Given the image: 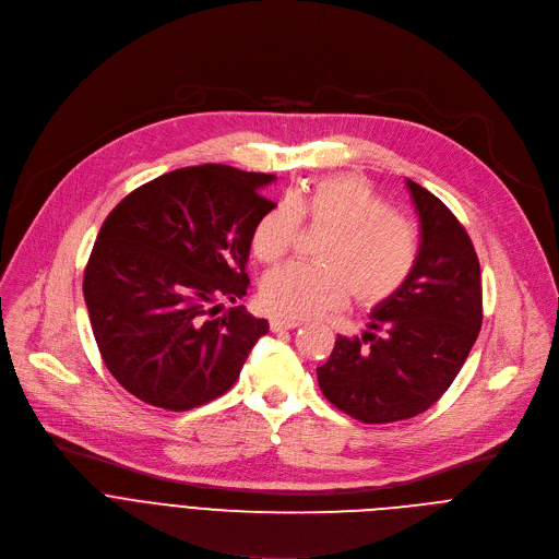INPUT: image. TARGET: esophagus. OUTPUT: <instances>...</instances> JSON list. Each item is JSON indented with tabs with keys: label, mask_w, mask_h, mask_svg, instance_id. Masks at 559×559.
<instances>
[{
	"label": "esophagus",
	"mask_w": 559,
	"mask_h": 559,
	"mask_svg": "<svg viewBox=\"0 0 559 559\" xmlns=\"http://www.w3.org/2000/svg\"><path fill=\"white\" fill-rule=\"evenodd\" d=\"M301 322L297 320H286V318H273L271 320V329L273 331H288V329H297Z\"/></svg>",
	"instance_id": "obj_1"
}]
</instances>
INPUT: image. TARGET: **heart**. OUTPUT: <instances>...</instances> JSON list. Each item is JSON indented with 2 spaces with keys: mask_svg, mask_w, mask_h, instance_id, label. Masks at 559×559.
Listing matches in <instances>:
<instances>
[{
  "mask_svg": "<svg viewBox=\"0 0 559 559\" xmlns=\"http://www.w3.org/2000/svg\"><path fill=\"white\" fill-rule=\"evenodd\" d=\"M301 219L329 226L318 264L293 262L271 271L260 288L262 306L286 320L322 316L346 304L361 306L397 295L419 262V233L393 213L373 183L359 175H331L301 193L280 200L253 228V253L264 264L280 262L297 239Z\"/></svg>",
  "mask_w": 559,
  "mask_h": 559,
  "instance_id": "1",
  "label": "heart"
}]
</instances>
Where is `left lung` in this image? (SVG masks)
Returning <instances> with one entry per match:
<instances>
[{"label": "left lung", "mask_w": 559, "mask_h": 559, "mask_svg": "<svg viewBox=\"0 0 559 559\" xmlns=\"http://www.w3.org/2000/svg\"><path fill=\"white\" fill-rule=\"evenodd\" d=\"M419 215V262L408 284L378 304L361 337H337L318 368L324 397L364 424L415 417L457 378L481 329L473 241L449 206L406 179Z\"/></svg>", "instance_id": "obj_1"}]
</instances>
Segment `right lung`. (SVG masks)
I'll list each match as a JSON object with an SVG mask.
<instances>
[{"instance_id":"1","label":"right lung","mask_w":559,"mask_h":559,"mask_svg":"<svg viewBox=\"0 0 559 559\" xmlns=\"http://www.w3.org/2000/svg\"><path fill=\"white\" fill-rule=\"evenodd\" d=\"M275 175L224 164L170 170L106 217L84 271L93 335L110 376L138 400L191 411L224 395L269 322L241 299L255 224Z\"/></svg>"}]
</instances>
